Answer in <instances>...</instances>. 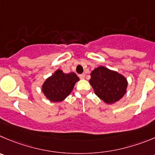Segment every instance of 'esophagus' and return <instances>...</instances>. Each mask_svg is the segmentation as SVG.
Returning <instances> with one entry per match:
<instances>
[{
    "instance_id": "obj_1",
    "label": "esophagus",
    "mask_w": 155,
    "mask_h": 155,
    "mask_svg": "<svg viewBox=\"0 0 155 155\" xmlns=\"http://www.w3.org/2000/svg\"><path fill=\"white\" fill-rule=\"evenodd\" d=\"M78 76H79V78H80L81 79H83V78H84L85 74H79Z\"/></svg>"
}]
</instances>
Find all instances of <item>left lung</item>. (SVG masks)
Here are the masks:
<instances>
[{"mask_svg":"<svg viewBox=\"0 0 155 155\" xmlns=\"http://www.w3.org/2000/svg\"><path fill=\"white\" fill-rule=\"evenodd\" d=\"M91 76L89 82L96 95L107 104L116 103L126 94L127 81L120 74L101 66L94 69Z\"/></svg>","mask_w":155,"mask_h":155,"instance_id":"left-lung-1","label":"left lung"}]
</instances>
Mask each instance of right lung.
<instances>
[{"instance_id":"add662e5","label":"right lung","mask_w":155,"mask_h":155,"mask_svg":"<svg viewBox=\"0 0 155 155\" xmlns=\"http://www.w3.org/2000/svg\"><path fill=\"white\" fill-rule=\"evenodd\" d=\"M78 81L79 78L73 72L64 74L61 70H57L44 82L42 92L49 101L61 102L70 94Z\"/></svg>"}]
</instances>
